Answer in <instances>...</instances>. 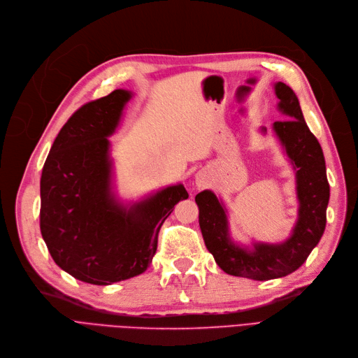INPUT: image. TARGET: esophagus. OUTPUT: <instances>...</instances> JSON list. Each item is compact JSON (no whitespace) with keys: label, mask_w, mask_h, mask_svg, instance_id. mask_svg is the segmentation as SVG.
Wrapping results in <instances>:
<instances>
[{"label":"esophagus","mask_w":358,"mask_h":358,"mask_svg":"<svg viewBox=\"0 0 358 358\" xmlns=\"http://www.w3.org/2000/svg\"><path fill=\"white\" fill-rule=\"evenodd\" d=\"M195 182H196V186H198V188H201V186H206V185H207V178H206V175L199 173V175H196Z\"/></svg>","instance_id":"1"}]
</instances>
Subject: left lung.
Returning <instances> with one entry per match:
<instances>
[{
  "mask_svg": "<svg viewBox=\"0 0 358 358\" xmlns=\"http://www.w3.org/2000/svg\"><path fill=\"white\" fill-rule=\"evenodd\" d=\"M275 94L284 121L272 125L296 172L299 218L292 236L281 243H253L252 249L236 245L229 233L227 210L214 192L195 196L199 208V227L207 249L224 272L258 281L292 274L308 259L327 226L329 183L323 151L306 124L296 93L278 81ZM266 132V128H262Z\"/></svg>",
  "mask_w": 358,
  "mask_h": 358,
  "instance_id": "left-lung-1",
  "label": "left lung"
}]
</instances>
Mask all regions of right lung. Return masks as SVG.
Wrapping results in <instances>:
<instances>
[{
    "mask_svg": "<svg viewBox=\"0 0 358 358\" xmlns=\"http://www.w3.org/2000/svg\"><path fill=\"white\" fill-rule=\"evenodd\" d=\"M129 99L131 92L119 89L74 112L41 178V231L50 257L74 278L96 285L143 274L164 220L189 196L180 183L129 206L112 192L108 137Z\"/></svg>",
    "mask_w": 358,
    "mask_h": 358,
    "instance_id": "add662e5",
    "label": "right lung"
}]
</instances>
